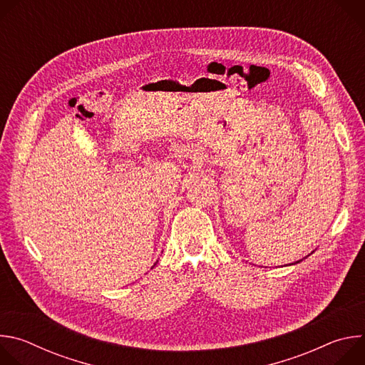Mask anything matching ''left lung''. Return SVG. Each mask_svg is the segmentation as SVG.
<instances>
[{
	"label": "left lung",
	"mask_w": 365,
	"mask_h": 365,
	"mask_svg": "<svg viewBox=\"0 0 365 365\" xmlns=\"http://www.w3.org/2000/svg\"><path fill=\"white\" fill-rule=\"evenodd\" d=\"M312 252H314V251H312ZM302 262V259H299V262H296V263H292V264H297V263H300ZM287 266V264H286Z\"/></svg>",
	"instance_id": "1"
}]
</instances>
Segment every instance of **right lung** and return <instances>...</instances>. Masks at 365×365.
I'll return each mask as SVG.
<instances>
[{
	"instance_id": "right-lung-1",
	"label": "right lung",
	"mask_w": 365,
	"mask_h": 365,
	"mask_svg": "<svg viewBox=\"0 0 365 365\" xmlns=\"http://www.w3.org/2000/svg\"><path fill=\"white\" fill-rule=\"evenodd\" d=\"M154 266H155V264H154ZM154 266H153V267H154ZM153 267H151V269H153Z\"/></svg>"
}]
</instances>
